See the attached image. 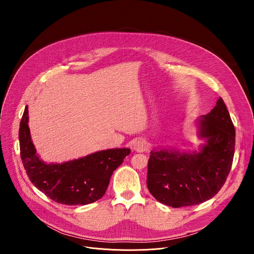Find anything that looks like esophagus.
Masks as SVG:
<instances>
[{
	"label": "esophagus",
	"instance_id": "esophagus-1",
	"mask_svg": "<svg viewBox=\"0 0 254 254\" xmlns=\"http://www.w3.org/2000/svg\"><path fill=\"white\" fill-rule=\"evenodd\" d=\"M148 146L147 142L144 141L143 139H137L134 143H133V150L137 153H142L147 150Z\"/></svg>",
	"mask_w": 254,
	"mask_h": 254
}]
</instances>
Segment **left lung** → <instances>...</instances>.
I'll list each match as a JSON object with an SVG mask.
<instances>
[{
	"instance_id": "left-lung-1",
	"label": "left lung",
	"mask_w": 254,
	"mask_h": 254,
	"mask_svg": "<svg viewBox=\"0 0 254 254\" xmlns=\"http://www.w3.org/2000/svg\"><path fill=\"white\" fill-rule=\"evenodd\" d=\"M199 151L154 149L148 163L147 186L161 203L174 208L192 206L213 198L231 170L235 128L220 97L213 110L196 121Z\"/></svg>"
}]
</instances>
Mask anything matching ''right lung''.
I'll return each instance as SVG.
<instances>
[{"mask_svg": "<svg viewBox=\"0 0 254 254\" xmlns=\"http://www.w3.org/2000/svg\"><path fill=\"white\" fill-rule=\"evenodd\" d=\"M28 106L20 123L21 159L33 185L53 201L65 205H86L99 200L114 171L130 150L110 149L61 164H47L36 153L28 126Z\"/></svg>", "mask_w": 254, "mask_h": 254, "instance_id": "add662e5", "label": "right lung"}]
</instances>
